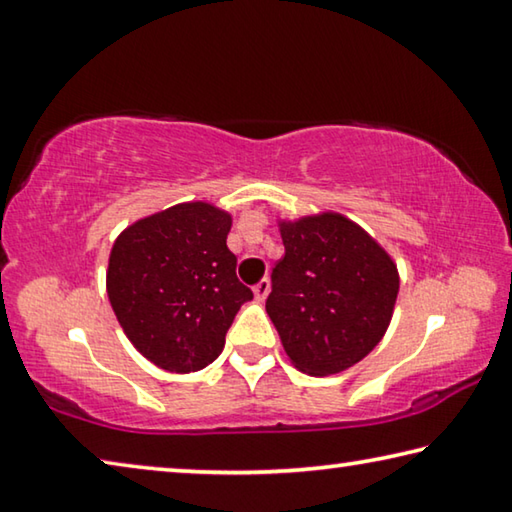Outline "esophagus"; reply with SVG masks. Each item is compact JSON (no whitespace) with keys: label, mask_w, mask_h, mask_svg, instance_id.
<instances>
[{"label":"esophagus","mask_w":512,"mask_h":512,"mask_svg":"<svg viewBox=\"0 0 512 512\" xmlns=\"http://www.w3.org/2000/svg\"><path fill=\"white\" fill-rule=\"evenodd\" d=\"M268 291H271V282H268L266 277H264V280H259V282L255 284V287H253L255 300H257V302H262V300L268 296Z\"/></svg>","instance_id":"esophagus-1"}]
</instances>
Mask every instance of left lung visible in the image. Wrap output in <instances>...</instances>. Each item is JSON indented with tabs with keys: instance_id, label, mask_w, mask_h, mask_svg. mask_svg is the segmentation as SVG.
I'll use <instances>...</instances> for the list:
<instances>
[{
	"instance_id": "obj_1",
	"label": "left lung",
	"mask_w": 512,
	"mask_h": 512,
	"mask_svg": "<svg viewBox=\"0 0 512 512\" xmlns=\"http://www.w3.org/2000/svg\"><path fill=\"white\" fill-rule=\"evenodd\" d=\"M284 257L266 311L293 366L314 377L359 363L391 325L400 273L359 223L339 212L277 221Z\"/></svg>"
}]
</instances>
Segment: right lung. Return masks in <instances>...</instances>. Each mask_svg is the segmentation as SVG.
<instances>
[{
	"instance_id": "right-lung-1",
	"label": "right lung",
	"mask_w": 512,
	"mask_h": 512,
	"mask_svg": "<svg viewBox=\"0 0 512 512\" xmlns=\"http://www.w3.org/2000/svg\"><path fill=\"white\" fill-rule=\"evenodd\" d=\"M230 228V212L189 201L131 223L112 244V311L135 350L162 370H203L221 354L239 307L253 300L225 244Z\"/></svg>"
}]
</instances>
